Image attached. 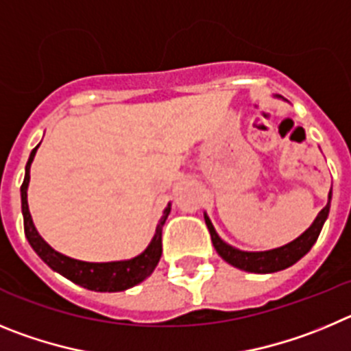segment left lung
Here are the masks:
<instances>
[{
  "mask_svg": "<svg viewBox=\"0 0 351 351\" xmlns=\"http://www.w3.org/2000/svg\"><path fill=\"white\" fill-rule=\"evenodd\" d=\"M330 199H332V189H330L329 201H327L324 210L317 215V219L313 220V223H311L299 238L287 243V245L280 246V248H273V250L266 252H245L239 250V248H234V246H230L229 243H226L219 234H217V230H215L213 223H211L210 217H208L206 213H204V222H206L208 230H210L215 250H217V254H219L227 264L238 267V269L241 271H248V273H276V271H282L293 266L295 262L301 261V258L311 250V246L317 243L318 236H320V230L322 227H324L325 220L329 217Z\"/></svg>",
  "mask_w": 351,
  "mask_h": 351,
  "instance_id": "8db88e82",
  "label": "left lung"
}]
</instances>
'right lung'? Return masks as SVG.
<instances>
[{"mask_svg":"<svg viewBox=\"0 0 351 351\" xmlns=\"http://www.w3.org/2000/svg\"><path fill=\"white\" fill-rule=\"evenodd\" d=\"M40 145L31 150V156L26 164V176L21 187V201H22V217H24V232L29 241L31 248L38 254V257L45 262L50 269L62 274L64 278L71 280L77 285L84 289L94 290V292H122L131 287L138 285L154 273L156 266L159 264L160 255H162V226L171 211V203L164 208L162 217L156 227V234L152 241L136 257L128 258V261H113V262H85L71 258L68 255H62L56 252L42 236L38 234L31 219L29 206H27V187H29V169L33 162L36 150Z\"/></svg>","mask_w":351,"mask_h":351,"instance_id":"1","label":"right lung"}]
</instances>
